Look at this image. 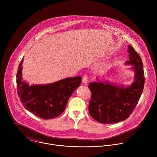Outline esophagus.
Returning a JSON list of instances; mask_svg holds the SVG:
<instances>
[{"instance_id":"1","label":"esophagus","mask_w":157,"mask_h":157,"mask_svg":"<svg viewBox=\"0 0 157 157\" xmlns=\"http://www.w3.org/2000/svg\"><path fill=\"white\" fill-rule=\"evenodd\" d=\"M82 81L84 84H86L88 81V76L87 75H85L82 78Z\"/></svg>"}]
</instances>
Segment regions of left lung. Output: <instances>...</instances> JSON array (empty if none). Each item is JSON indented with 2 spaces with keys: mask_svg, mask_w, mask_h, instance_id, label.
<instances>
[{
  "mask_svg": "<svg viewBox=\"0 0 157 157\" xmlns=\"http://www.w3.org/2000/svg\"><path fill=\"white\" fill-rule=\"evenodd\" d=\"M129 60L135 71L130 86H119L108 81L90 82L91 93L89 112L91 117L102 124H115L127 119L136 107L142 94L145 83L143 63L140 55L131 45L128 46Z\"/></svg>",
  "mask_w": 157,
  "mask_h": 157,
  "instance_id": "obj_1",
  "label": "left lung"
}]
</instances>
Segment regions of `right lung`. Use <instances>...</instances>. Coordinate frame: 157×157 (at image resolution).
Segmentation results:
<instances>
[{
	"label": "right lung",
	"instance_id": "add662e5",
	"mask_svg": "<svg viewBox=\"0 0 157 157\" xmlns=\"http://www.w3.org/2000/svg\"><path fill=\"white\" fill-rule=\"evenodd\" d=\"M23 61H20L17 73V93L22 105L43 119L59 116L63 113L73 93L81 83V77L68 78L48 84L29 86L22 80Z\"/></svg>",
	"mask_w": 157,
	"mask_h": 157
}]
</instances>
